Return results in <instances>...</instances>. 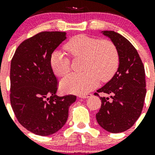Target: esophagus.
<instances>
[{
    "label": "esophagus",
    "instance_id": "1",
    "mask_svg": "<svg viewBox=\"0 0 155 155\" xmlns=\"http://www.w3.org/2000/svg\"><path fill=\"white\" fill-rule=\"evenodd\" d=\"M91 95H92L91 94H87V95H81L80 96V97H81V98H87V97H89L90 96H91Z\"/></svg>",
    "mask_w": 155,
    "mask_h": 155
}]
</instances>
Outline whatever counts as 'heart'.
<instances>
[{"label":"heart","instance_id":"b5f03b06","mask_svg":"<svg viewBox=\"0 0 155 155\" xmlns=\"http://www.w3.org/2000/svg\"><path fill=\"white\" fill-rule=\"evenodd\" d=\"M65 49L73 58H83L81 74H71L60 82V87L70 93L84 95L95 89L102 81L111 79L119 64L114 44L108 40H98L85 35L69 39ZM53 72L58 77L66 76L71 70L70 59L60 50L51 53L49 60Z\"/></svg>","mask_w":155,"mask_h":155}]
</instances>
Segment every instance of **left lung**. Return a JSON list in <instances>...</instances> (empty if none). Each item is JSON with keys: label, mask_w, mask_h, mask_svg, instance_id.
<instances>
[{"label": "left lung", "mask_w": 155, "mask_h": 155, "mask_svg": "<svg viewBox=\"0 0 155 155\" xmlns=\"http://www.w3.org/2000/svg\"><path fill=\"white\" fill-rule=\"evenodd\" d=\"M101 33L111 39L119 55V67L112 79L97 90L110 95L100 97L101 107L96 120L101 127L113 133L127 130L141 114L147 89L145 70L139 54L132 44L112 31Z\"/></svg>", "instance_id": "obj_1"}]
</instances>
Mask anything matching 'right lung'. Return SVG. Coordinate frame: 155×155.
<instances>
[{
	"label": "right lung",
	"instance_id": "right-lung-1",
	"mask_svg": "<svg viewBox=\"0 0 155 155\" xmlns=\"http://www.w3.org/2000/svg\"><path fill=\"white\" fill-rule=\"evenodd\" d=\"M66 33L44 31L17 47L10 69V101L17 120L28 130L49 136L63 127L76 96L56 95L58 80L50 66L51 53Z\"/></svg>",
	"mask_w": 155,
	"mask_h": 155
}]
</instances>
